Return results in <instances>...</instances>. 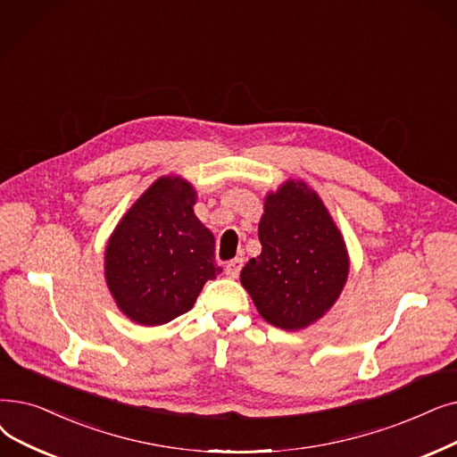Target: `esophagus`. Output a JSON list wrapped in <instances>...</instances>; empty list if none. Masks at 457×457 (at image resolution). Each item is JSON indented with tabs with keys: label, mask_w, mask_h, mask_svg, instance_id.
<instances>
[{
	"label": "esophagus",
	"mask_w": 457,
	"mask_h": 457,
	"mask_svg": "<svg viewBox=\"0 0 457 457\" xmlns=\"http://www.w3.org/2000/svg\"><path fill=\"white\" fill-rule=\"evenodd\" d=\"M243 265H245V260H243V257H235V260L228 262V265H226V274H228L229 278H237V276L241 274Z\"/></svg>",
	"instance_id": "1"
}]
</instances>
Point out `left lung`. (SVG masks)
Instances as JSON below:
<instances>
[{
    "instance_id": "left-lung-1",
    "label": "left lung",
    "mask_w": 457,
    "mask_h": 457,
    "mask_svg": "<svg viewBox=\"0 0 457 457\" xmlns=\"http://www.w3.org/2000/svg\"><path fill=\"white\" fill-rule=\"evenodd\" d=\"M262 253L243 267L241 284L265 321L284 330L315 323L338 301L349 257L321 197L303 181L267 194Z\"/></svg>"
}]
</instances>
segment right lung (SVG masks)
Returning a JSON list of instances; mask_svg holds the SVG:
<instances>
[{"instance_id":"add662e5","label":"right lung","mask_w":457,"mask_h":457,"mask_svg":"<svg viewBox=\"0 0 457 457\" xmlns=\"http://www.w3.org/2000/svg\"><path fill=\"white\" fill-rule=\"evenodd\" d=\"M195 190L177 175L156 179L113 229L106 284L129 320L156 327L187 313L214 263V235L194 214Z\"/></svg>"}]
</instances>
